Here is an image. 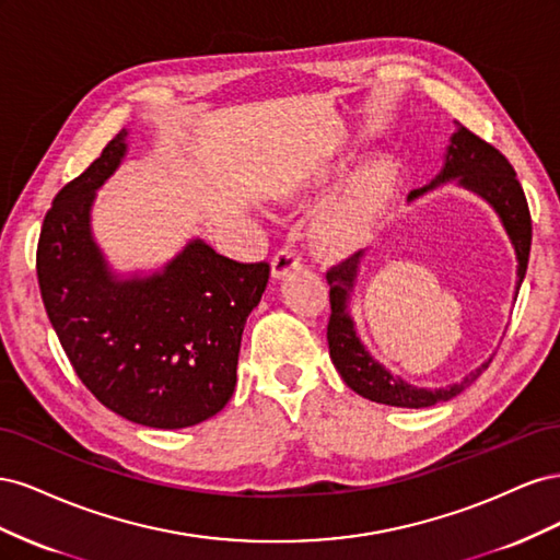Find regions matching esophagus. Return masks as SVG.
Wrapping results in <instances>:
<instances>
[{
	"label": "esophagus",
	"instance_id": "34e87169",
	"mask_svg": "<svg viewBox=\"0 0 560 560\" xmlns=\"http://www.w3.org/2000/svg\"><path fill=\"white\" fill-rule=\"evenodd\" d=\"M270 268H273V278H282V276L290 273V270L303 268L301 252H296L294 247H282L273 257V264H270Z\"/></svg>",
	"mask_w": 560,
	"mask_h": 560
}]
</instances>
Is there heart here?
<instances>
[{
	"instance_id": "heart-1",
	"label": "heart",
	"mask_w": 560,
	"mask_h": 560,
	"mask_svg": "<svg viewBox=\"0 0 560 560\" xmlns=\"http://www.w3.org/2000/svg\"><path fill=\"white\" fill-rule=\"evenodd\" d=\"M389 196H393V173H389V167H364L350 182L348 189L317 219V245L329 254H343L360 247L374 231Z\"/></svg>"
}]
</instances>
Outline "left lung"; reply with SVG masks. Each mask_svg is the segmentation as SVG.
Segmentation results:
<instances>
[{"instance_id":"1","label":"left lung","mask_w":560,"mask_h":560,"mask_svg":"<svg viewBox=\"0 0 560 560\" xmlns=\"http://www.w3.org/2000/svg\"><path fill=\"white\" fill-rule=\"evenodd\" d=\"M457 177L467 189L481 194L490 206L498 210L502 217V224L510 233L514 243L516 257H518V280L516 290H521V282L525 278V268H528L530 257V243H533V222L528 200H525L523 186L516 179L512 163L498 147L481 140L463 124H457V132L453 135L446 165L436 182H446ZM434 186V184H432ZM430 186V189H432ZM428 191V189H422ZM422 191H411L409 198L420 196ZM362 252H354L350 257L334 264L327 270L329 282V303L331 315L327 325V343L331 362L338 374L346 381V385L364 399L387 404V406H404V409H422V406H434L436 401H448L455 395H460L465 387L477 381L488 364L479 366L474 374L465 381L451 387L439 389H422L395 378L389 371H385L376 360L360 343L358 334H354L352 319L348 315V294L352 292V282L358 278V264Z\"/></svg>"}]
</instances>
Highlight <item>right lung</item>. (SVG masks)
Instances as JSON below:
<instances>
[{
    "label": "right lung",
    "instance_id": "obj_1",
    "mask_svg": "<svg viewBox=\"0 0 560 560\" xmlns=\"http://www.w3.org/2000/svg\"><path fill=\"white\" fill-rule=\"evenodd\" d=\"M124 154L126 130L54 198L37 245L42 301L100 404L144 428H191L233 395L245 322L270 266L233 261L194 241L163 273L116 282L91 238L89 212Z\"/></svg>",
    "mask_w": 560,
    "mask_h": 560
}]
</instances>
